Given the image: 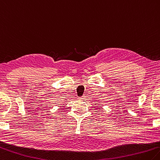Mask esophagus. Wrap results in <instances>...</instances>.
Listing matches in <instances>:
<instances>
[{"label": "esophagus", "mask_w": 160, "mask_h": 160, "mask_svg": "<svg viewBox=\"0 0 160 160\" xmlns=\"http://www.w3.org/2000/svg\"><path fill=\"white\" fill-rule=\"evenodd\" d=\"M86 98V96H85V95H84V96H82V97H80V99H85V98Z\"/></svg>", "instance_id": "34e87169"}]
</instances>
